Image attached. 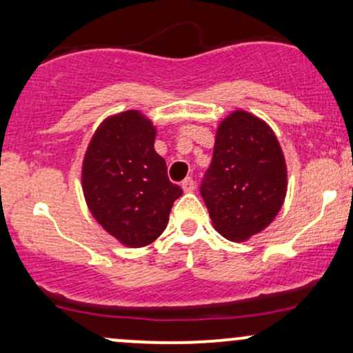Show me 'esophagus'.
Instances as JSON below:
<instances>
[{"mask_svg": "<svg viewBox=\"0 0 353 353\" xmlns=\"http://www.w3.org/2000/svg\"><path fill=\"white\" fill-rule=\"evenodd\" d=\"M181 185H182V190H184V192H192V190L196 189V184H194V181L190 179V177L182 181Z\"/></svg>", "mask_w": 353, "mask_h": 353, "instance_id": "obj_1", "label": "esophagus"}]
</instances>
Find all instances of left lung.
Listing matches in <instances>:
<instances>
[{
  "mask_svg": "<svg viewBox=\"0 0 353 353\" xmlns=\"http://www.w3.org/2000/svg\"><path fill=\"white\" fill-rule=\"evenodd\" d=\"M287 192L285 157L270 125L237 109L219 124L201 196L214 229L232 242L264 230Z\"/></svg>",
  "mask_w": 353,
  "mask_h": 353,
  "instance_id": "1",
  "label": "left lung"
}]
</instances>
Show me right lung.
Instances as JSON below:
<instances>
[{"instance_id": "1", "label": "right lung", "mask_w": 353, "mask_h": 353, "mask_svg": "<svg viewBox=\"0 0 353 353\" xmlns=\"http://www.w3.org/2000/svg\"><path fill=\"white\" fill-rule=\"evenodd\" d=\"M156 128L139 111L109 116L84 154V199L92 217L123 245L144 247L164 232L182 189L154 149Z\"/></svg>"}]
</instances>
